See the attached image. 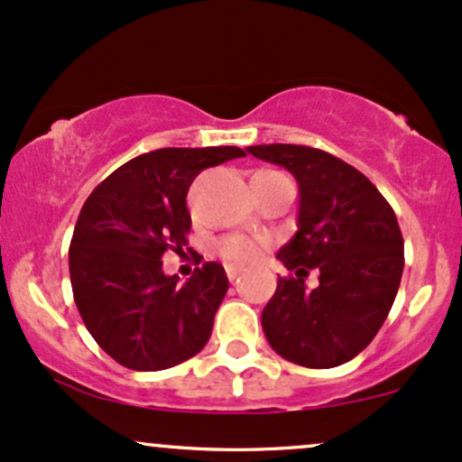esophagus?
Here are the masks:
<instances>
[{
    "mask_svg": "<svg viewBox=\"0 0 462 462\" xmlns=\"http://www.w3.org/2000/svg\"><path fill=\"white\" fill-rule=\"evenodd\" d=\"M226 273H227V280H230V282H235L238 275L243 273V267H236V264H227Z\"/></svg>",
    "mask_w": 462,
    "mask_h": 462,
    "instance_id": "esophagus-1",
    "label": "esophagus"
}]
</instances>
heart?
Here are the masks:
<instances>
[{"mask_svg":"<svg viewBox=\"0 0 462 462\" xmlns=\"http://www.w3.org/2000/svg\"><path fill=\"white\" fill-rule=\"evenodd\" d=\"M267 241L254 235H230L217 243V252L224 261L232 264H252L261 261Z\"/></svg>","mask_w":462,"mask_h":462,"instance_id":"1","label":"heart"}]
</instances>
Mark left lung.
Wrapping results in <instances>:
<instances>
[{"mask_svg": "<svg viewBox=\"0 0 462 462\" xmlns=\"http://www.w3.org/2000/svg\"><path fill=\"white\" fill-rule=\"evenodd\" d=\"M252 156L280 164L300 184L298 232L278 252L289 278L263 310L275 354L310 369H330L374 341L404 272V238L389 201L358 169L306 145H252ZM310 268L320 284L306 290Z\"/></svg>", "mask_w": 462, "mask_h": 462, "instance_id": "left-lung-1", "label": "left lung"}]
</instances>
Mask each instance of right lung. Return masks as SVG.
Segmentation results:
<instances>
[{"instance_id":"add662e5","label":"right lung","mask_w":462,"mask_h":462,"mask_svg":"<svg viewBox=\"0 0 462 462\" xmlns=\"http://www.w3.org/2000/svg\"><path fill=\"white\" fill-rule=\"evenodd\" d=\"M243 156L232 145L147 152L84 201L69 245L73 300L97 346L124 367L169 369L208 343L227 293L224 267L204 263L180 284L178 275L162 273L161 258L189 243L190 182Z\"/></svg>"}]
</instances>
